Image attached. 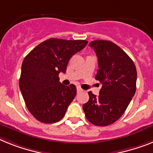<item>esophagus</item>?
<instances>
[{"label": "esophagus", "mask_w": 153, "mask_h": 153, "mask_svg": "<svg viewBox=\"0 0 153 153\" xmlns=\"http://www.w3.org/2000/svg\"><path fill=\"white\" fill-rule=\"evenodd\" d=\"M82 88H81L80 87H79V86L77 87V92H82Z\"/></svg>", "instance_id": "esophagus-1"}]
</instances>
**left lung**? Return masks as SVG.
Here are the masks:
<instances>
[{
  "mask_svg": "<svg viewBox=\"0 0 153 153\" xmlns=\"http://www.w3.org/2000/svg\"><path fill=\"white\" fill-rule=\"evenodd\" d=\"M89 47L98 57L96 79L102 86L98 96L88 92L89 100L82 108L89 122L107 126L122 116L134 96L137 71L129 56L111 41H92Z\"/></svg>",
  "mask_w": 153,
  "mask_h": 153,
  "instance_id": "1",
  "label": "left lung"
}]
</instances>
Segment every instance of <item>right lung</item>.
I'll use <instances>...</instances> for the list:
<instances>
[{
  "label": "right lung",
  "instance_id": "1",
  "mask_svg": "<svg viewBox=\"0 0 153 153\" xmlns=\"http://www.w3.org/2000/svg\"><path fill=\"white\" fill-rule=\"evenodd\" d=\"M88 43L86 40L51 38L25 57L19 88L31 114L39 121L52 124L61 120L76 95L73 84L65 86L59 74L66 72L69 60Z\"/></svg>",
  "mask_w": 153,
  "mask_h": 153
}]
</instances>
